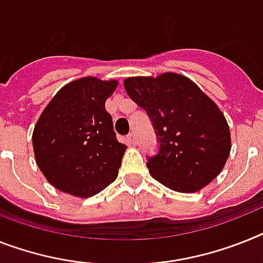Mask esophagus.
<instances>
[{"label": "esophagus", "mask_w": 263, "mask_h": 263, "mask_svg": "<svg viewBox=\"0 0 263 263\" xmlns=\"http://www.w3.org/2000/svg\"><path fill=\"white\" fill-rule=\"evenodd\" d=\"M127 144L128 145H135L136 144V139H135V135L134 134H128L127 135Z\"/></svg>", "instance_id": "esophagus-1"}]
</instances>
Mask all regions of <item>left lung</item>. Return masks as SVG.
I'll list each match as a JSON object with an SVG mask.
<instances>
[{
    "mask_svg": "<svg viewBox=\"0 0 263 263\" xmlns=\"http://www.w3.org/2000/svg\"><path fill=\"white\" fill-rule=\"evenodd\" d=\"M124 88L158 132L160 149L147 163L154 179L190 194L219 175L230 155V128L223 112L191 79L175 72L128 77Z\"/></svg>",
    "mask_w": 263,
    "mask_h": 263,
    "instance_id": "8db88e82",
    "label": "left lung"
}]
</instances>
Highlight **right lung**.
I'll return each instance as SVG.
<instances>
[{
  "label": "right lung",
  "mask_w": 263,
  "mask_h": 263,
  "mask_svg": "<svg viewBox=\"0 0 263 263\" xmlns=\"http://www.w3.org/2000/svg\"><path fill=\"white\" fill-rule=\"evenodd\" d=\"M118 84L93 76L70 81L40 115L32 135L34 159L63 193L89 198L118 178L127 145L118 142L105 109Z\"/></svg>",
  "instance_id": "1"
}]
</instances>
